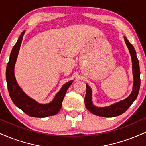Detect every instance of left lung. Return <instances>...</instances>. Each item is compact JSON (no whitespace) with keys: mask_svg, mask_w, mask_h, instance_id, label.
Returning a JSON list of instances; mask_svg holds the SVG:
<instances>
[{"mask_svg":"<svg viewBox=\"0 0 146 146\" xmlns=\"http://www.w3.org/2000/svg\"><path fill=\"white\" fill-rule=\"evenodd\" d=\"M124 40L128 46L132 62V73H133L134 83L132 87V91L129 96L125 100L117 102L106 107H98L93 105L92 102V90L89 86L86 84V93L85 95L84 102L85 106L88 110L95 115L104 117H114L119 116L125 113L128 109L129 107L135 102L138 95L140 88V68L139 60L137 58L136 51L132 45L129 42L125 37Z\"/></svg>","mask_w":146,"mask_h":146,"instance_id":"obj_1","label":"left lung"}]
</instances>
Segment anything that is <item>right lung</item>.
Segmentation results:
<instances>
[{
	"instance_id": "right-lung-1",
	"label": "right lung",
	"mask_w": 146,
	"mask_h": 146,
	"mask_svg": "<svg viewBox=\"0 0 146 146\" xmlns=\"http://www.w3.org/2000/svg\"><path fill=\"white\" fill-rule=\"evenodd\" d=\"M24 33L25 31L21 33L17 42L11 50L9 60L7 65L6 80L9 96L14 104L30 117L42 118L55 115L61 109L63 99L73 81H69L64 84L55 96L53 101L46 104L38 103L25 94L21 87L18 86L14 75V66Z\"/></svg>"
}]
</instances>
